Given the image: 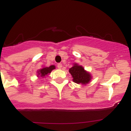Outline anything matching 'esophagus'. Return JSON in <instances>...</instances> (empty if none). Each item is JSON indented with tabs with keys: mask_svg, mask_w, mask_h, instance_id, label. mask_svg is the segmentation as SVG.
Returning <instances> with one entry per match:
<instances>
[{
	"mask_svg": "<svg viewBox=\"0 0 131 131\" xmlns=\"http://www.w3.org/2000/svg\"><path fill=\"white\" fill-rule=\"evenodd\" d=\"M57 67L58 69H61V68H62V63H58V64L57 65Z\"/></svg>",
	"mask_w": 131,
	"mask_h": 131,
	"instance_id": "esophagus-1",
	"label": "esophagus"
}]
</instances>
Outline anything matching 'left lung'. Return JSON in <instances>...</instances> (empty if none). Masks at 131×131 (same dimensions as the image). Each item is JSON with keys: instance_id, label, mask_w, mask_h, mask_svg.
Wrapping results in <instances>:
<instances>
[{"instance_id": "left-lung-1", "label": "left lung", "mask_w": 131, "mask_h": 131, "mask_svg": "<svg viewBox=\"0 0 131 131\" xmlns=\"http://www.w3.org/2000/svg\"><path fill=\"white\" fill-rule=\"evenodd\" d=\"M69 73L72 75L73 81L74 83L77 84H85L89 83L91 79V76L90 73L84 71V68L81 66H78L75 63L73 66L70 68L69 70Z\"/></svg>"}]
</instances>
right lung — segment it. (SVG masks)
I'll list each match as a JSON object with an SVG mask.
<instances>
[{
    "instance_id": "obj_1",
    "label": "right lung",
    "mask_w": 131,
    "mask_h": 131,
    "mask_svg": "<svg viewBox=\"0 0 131 131\" xmlns=\"http://www.w3.org/2000/svg\"><path fill=\"white\" fill-rule=\"evenodd\" d=\"M55 69V66H50V67H47V68H44L42 69H40L39 71V75H40L41 77H45V75H47V74L50 73L53 69Z\"/></svg>"
}]
</instances>
